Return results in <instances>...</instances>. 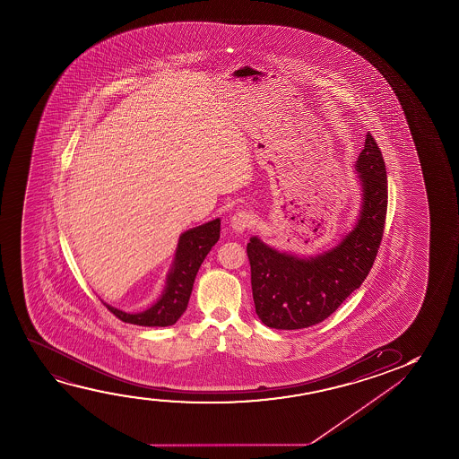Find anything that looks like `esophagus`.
Here are the masks:
<instances>
[{
  "label": "esophagus",
  "instance_id": "obj_1",
  "mask_svg": "<svg viewBox=\"0 0 459 459\" xmlns=\"http://www.w3.org/2000/svg\"><path fill=\"white\" fill-rule=\"evenodd\" d=\"M252 224H254V216L249 212H246V210L237 212L230 218V227H232V230L235 233L246 232Z\"/></svg>",
  "mask_w": 459,
  "mask_h": 459
}]
</instances>
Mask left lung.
I'll return each mask as SVG.
<instances>
[{
	"label": "left lung",
	"mask_w": 459,
	"mask_h": 459,
	"mask_svg": "<svg viewBox=\"0 0 459 459\" xmlns=\"http://www.w3.org/2000/svg\"><path fill=\"white\" fill-rule=\"evenodd\" d=\"M362 191L358 221L339 245L315 257L277 251L258 237L247 243L255 312L271 329L314 326L333 314L368 276L383 238L387 176L370 133L354 164Z\"/></svg>",
	"instance_id": "left-lung-1"
}]
</instances>
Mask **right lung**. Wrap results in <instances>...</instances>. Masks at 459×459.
I'll return each mask as SVG.
<instances>
[{
  "mask_svg": "<svg viewBox=\"0 0 459 459\" xmlns=\"http://www.w3.org/2000/svg\"><path fill=\"white\" fill-rule=\"evenodd\" d=\"M221 220L208 221L202 226L188 229L183 232L177 245L176 257L169 273L166 276L163 293L158 301L138 314H128L113 307L107 302L109 312H113L119 320L138 325V326H172L188 307L189 296L193 291L195 274L202 262L207 257L218 239H220Z\"/></svg>",
  "mask_w": 459,
  "mask_h": 459,
  "instance_id": "obj_1",
  "label": "right lung"
}]
</instances>
